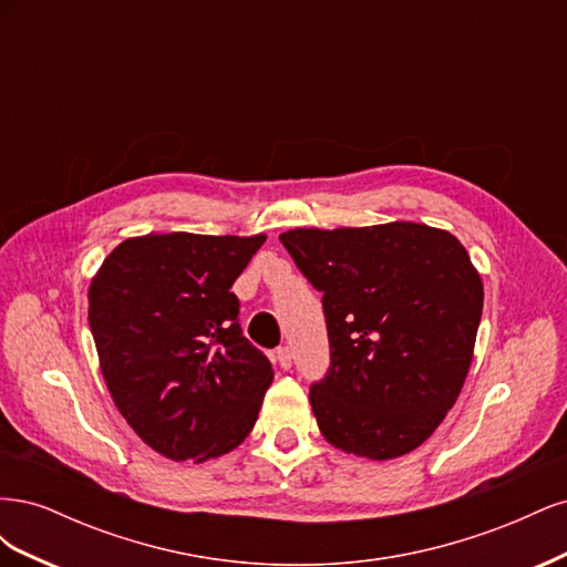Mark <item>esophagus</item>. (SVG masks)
<instances>
[{"label": "esophagus", "instance_id": "34e87169", "mask_svg": "<svg viewBox=\"0 0 567 567\" xmlns=\"http://www.w3.org/2000/svg\"><path fill=\"white\" fill-rule=\"evenodd\" d=\"M277 362L281 369H290V364H293V352H290V348H277Z\"/></svg>", "mask_w": 567, "mask_h": 567}]
</instances>
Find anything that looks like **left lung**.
<instances>
[{
	"label": "left lung",
	"instance_id": "8db88e82",
	"mask_svg": "<svg viewBox=\"0 0 567 567\" xmlns=\"http://www.w3.org/2000/svg\"><path fill=\"white\" fill-rule=\"evenodd\" d=\"M279 238L323 293L331 364L310 388L321 435L373 461L416 450L471 369L485 293L466 248L414 221Z\"/></svg>",
	"mask_w": 567,
	"mask_h": 567
}]
</instances>
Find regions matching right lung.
<instances>
[{
	"label": "right lung",
	"mask_w": 567,
	"mask_h": 567,
	"mask_svg": "<svg viewBox=\"0 0 567 567\" xmlns=\"http://www.w3.org/2000/svg\"><path fill=\"white\" fill-rule=\"evenodd\" d=\"M265 236L146 234L90 284V329L120 414L151 450L205 461L241 444L274 379L231 286Z\"/></svg>",
	"instance_id": "right-lung-1"
}]
</instances>
